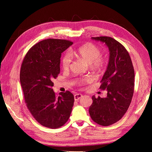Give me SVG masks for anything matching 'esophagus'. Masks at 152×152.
I'll use <instances>...</instances> for the list:
<instances>
[{
    "label": "esophagus",
    "instance_id": "esophagus-1",
    "mask_svg": "<svg viewBox=\"0 0 152 152\" xmlns=\"http://www.w3.org/2000/svg\"><path fill=\"white\" fill-rule=\"evenodd\" d=\"M82 97V95L81 94H75L74 95V99L75 101H77L79 99H80Z\"/></svg>",
    "mask_w": 152,
    "mask_h": 152
}]
</instances>
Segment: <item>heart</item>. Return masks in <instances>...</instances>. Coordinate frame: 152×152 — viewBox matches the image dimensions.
<instances>
[{"mask_svg": "<svg viewBox=\"0 0 152 152\" xmlns=\"http://www.w3.org/2000/svg\"><path fill=\"white\" fill-rule=\"evenodd\" d=\"M100 49L91 43L85 44L75 50H71L70 52L72 56H75L80 60L89 65H91L92 66L96 69H100L103 67L104 64V59L102 56H100ZM71 62L72 58L70 54L66 53L63 56L61 60V65L63 70H68ZM91 80L90 77H86L83 79L77 80V82L80 85H82L87 82H90Z\"/></svg>", "mask_w": 152, "mask_h": 152, "instance_id": "obj_1", "label": "heart"}]
</instances>
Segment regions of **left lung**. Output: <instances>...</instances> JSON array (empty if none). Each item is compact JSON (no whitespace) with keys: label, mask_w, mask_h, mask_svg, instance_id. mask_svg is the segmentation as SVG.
Masks as SVG:
<instances>
[{"label":"left lung","mask_w":152,"mask_h":152,"mask_svg":"<svg viewBox=\"0 0 152 152\" xmlns=\"http://www.w3.org/2000/svg\"><path fill=\"white\" fill-rule=\"evenodd\" d=\"M108 48V66L99 89L107 90L106 98L93 96L89 112L93 121L99 125L110 126L120 121L131 104L134 93V70L127 50L110 37H92Z\"/></svg>","instance_id":"obj_1"}]
</instances>
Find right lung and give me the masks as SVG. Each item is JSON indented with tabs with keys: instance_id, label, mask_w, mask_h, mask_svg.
Instances as JSON below:
<instances>
[{
	"instance_id": "add662e5",
	"label": "right lung",
	"mask_w": 152,
	"mask_h": 152,
	"mask_svg": "<svg viewBox=\"0 0 152 152\" xmlns=\"http://www.w3.org/2000/svg\"><path fill=\"white\" fill-rule=\"evenodd\" d=\"M72 44L61 39L40 41L30 48L21 65L20 82L27 108L39 124L50 129L67 122L74 103L70 91L57 97L52 89V80L60 72L61 53Z\"/></svg>"
}]
</instances>
